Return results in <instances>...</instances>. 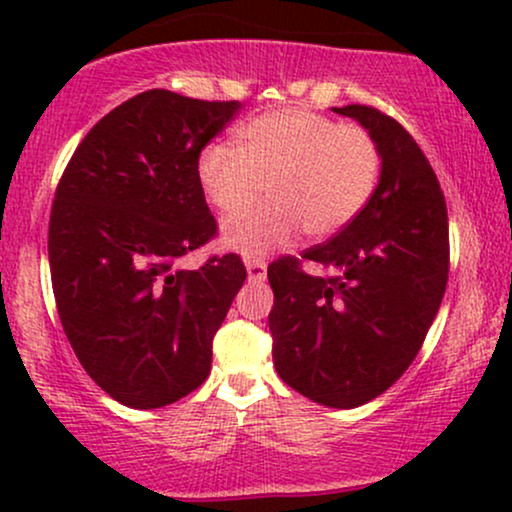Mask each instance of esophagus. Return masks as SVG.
Wrapping results in <instances>:
<instances>
[{"instance_id": "obj_1", "label": "esophagus", "mask_w": 512, "mask_h": 512, "mask_svg": "<svg viewBox=\"0 0 512 512\" xmlns=\"http://www.w3.org/2000/svg\"><path fill=\"white\" fill-rule=\"evenodd\" d=\"M245 267H248V279L250 281H264V279H267V262L260 260V257H248V260H245Z\"/></svg>"}]
</instances>
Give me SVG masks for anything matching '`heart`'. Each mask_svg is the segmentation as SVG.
Masks as SVG:
<instances>
[{
	"instance_id": "heart-1",
	"label": "heart",
	"mask_w": 512,
	"mask_h": 512,
	"mask_svg": "<svg viewBox=\"0 0 512 512\" xmlns=\"http://www.w3.org/2000/svg\"><path fill=\"white\" fill-rule=\"evenodd\" d=\"M238 146L211 142L197 158L204 197L221 214L250 209L267 187L269 204L228 221L226 245L264 255L296 236L327 240L368 207L380 182L383 151L361 125H339L305 108L252 117Z\"/></svg>"
}]
</instances>
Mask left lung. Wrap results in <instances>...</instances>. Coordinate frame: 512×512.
<instances>
[{
  "label": "left lung",
  "instance_id": "8db88e82",
  "mask_svg": "<svg viewBox=\"0 0 512 512\" xmlns=\"http://www.w3.org/2000/svg\"><path fill=\"white\" fill-rule=\"evenodd\" d=\"M383 151L368 207L327 243L267 267L279 378L303 397L354 409L409 368L433 325L450 269L448 207L431 163L395 117L344 105ZM313 261L327 275L302 272Z\"/></svg>",
  "mask_w": 512,
  "mask_h": 512
}]
</instances>
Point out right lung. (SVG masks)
<instances>
[{
	"instance_id": "right-lung-1",
	"label": "right lung",
	"mask_w": 512,
	"mask_h": 512,
	"mask_svg": "<svg viewBox=\"0 0 512 512\" xmlns=\"http://www.w3.org/2000/svg\"><path fill=\"white\" fill-rule=\"evenodd\" d=\"M238 110L151 88L93 125L57 185V313L86 373L125 407H166L207 380L214 334L248 276L236 252L178 267L216 236L197 158Z\"/></svg>"
}]
</instances>
